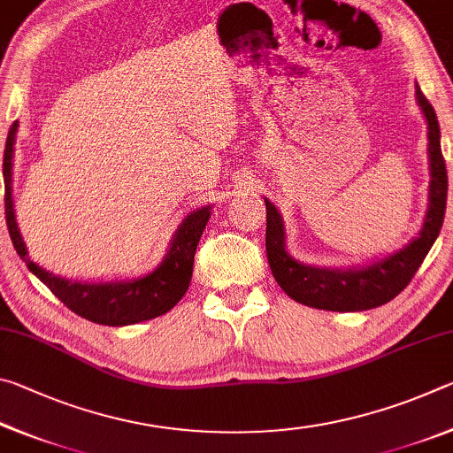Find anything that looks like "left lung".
<instances>
[{"mask_svg": "<svg viewBox=\"0 0 453 453\" xmlns=\"http://www.w3.org/2000/svg\"><path fill=\"white\" fill-rule=\"evenodd\" d=\"M418 104L427 119L429 140V205L421 227L419 237L405 245L397 254L381 262L359 267V270H319L296 262L286 251V234L278 210L270 199H265L267 227H265V250L267 262L280 288L291 300L311 305L318 310L329 311H364L378 308L403 291L419 270L435 237L440 235L446 213L448 199V170L441 156L440 124L427 97L416 89Z\"/></svg>", "mask_w": 453, "mask_h": 453, "instance_id": "left-lung-1", "label": "left lung"}]
</instances>
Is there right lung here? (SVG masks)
I'll list each match as a JSON object with an SVG mask.
<instances>
[{
    "label": "right lung",
    "mask_w": 453,
    "mask_h": 453,
    "mask_svg": "<svg viewBox=\"0 0 453 453\" xmlns=\"http://www.w3.org/2000/svg\"><path fill=\"white\" fill-rule=\"evenodd\" d=\"M15 132H18V121H13L10 127L4 151L5 221L13 248L26 262L27 270L35 278H40L59 302H64V305H67L73 313L94 321V324L129 326L164 316V313L170 311L189 288L196 250L205 224L210 219V208L197 210L183 219V224L173 235L170 251H167L162 265L156 272L145 275V278L111 283H81L64 280L29 259L26 243L21 240L18 224H15L12 202V159Z\"/></svg>",
    "instance_id": "right-lung-1"
}]
</instances>
